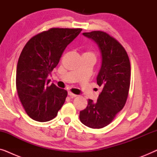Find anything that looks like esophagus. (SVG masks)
<instances>
[{"label":"esophagus","instance_id":"obj_1","mask_svg":"<svg viewBox=\"0 0 157 157\" xmlns=\"http://www.w3.org/2000/svg\"><path fill=\"white\" fill-rule=\"evenodd\" d=\"M68 95L69 96H71V97H72V98L76 97V96H77V95H76V94L71 93V91H68Z\"/></svg>","mask_w":157,"mask_h":157}]
</instances>
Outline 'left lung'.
<instances>
[{"mask_svg": "<svg viewBox=\"0 0 157 157\" xmlns=\"http://www.w3.org/2000/svg\"><path fill=\"white\" fill-rule=\"evenodd\" d=\"M83 35L94 40L99 48L101 65L96 81L102 91L96 103L88 100V106L80 111L79 119L88 127L101 128L110 124L126 104L130 86V61L124 47L105 32Z\"/></svg>", "mask_w": 157, "mask_h": 157, "instance_id": "8db88e82", "label": "left lung"}]
</instances>
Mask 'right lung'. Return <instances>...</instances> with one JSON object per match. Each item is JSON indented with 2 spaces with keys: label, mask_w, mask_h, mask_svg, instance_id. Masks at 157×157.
Wrapping results in <instances>:
<instances>
[{
  "label": "right lung",
  "mask_w": 157,
  "mask_h": 157,
  "mask_svg": "<svg viewBox=\"0 0 157 157\" xmlns=\"http://www.w3.org/2000/svg\"><path fill=\"white\" fill-rule=\"evenodd\" d=\"M81 29L53 28L32 37L22 50L16 68V89L27 114L35 121L54 119L67 96L66 90L47 79L66 46Z\"/></svg>",
  "instance_id": "1"
}]
</instances>
